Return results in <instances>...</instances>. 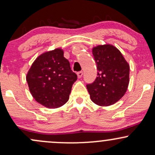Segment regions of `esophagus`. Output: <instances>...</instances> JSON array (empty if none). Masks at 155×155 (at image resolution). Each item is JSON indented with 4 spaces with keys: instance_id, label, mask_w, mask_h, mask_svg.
<instances>
[{
    "instance_id": "1",
    "label": "esophagus",
    "mask_w": 155,
    "mask_h": 155,
    "mask_svg": "<svg viewBox=\"0 0 155 155\" xmlns=\"http://www.w3.org/2000/svg\"><path fill=\"white\" fill-rule=\"evenodd\" d=\"M83 76V72L82 71H79L77 73V76L79 79H80V78H81V76Z\"/></svg>"
}]
</instances>
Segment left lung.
<instances>
[{
    "label": "left lung",
    "mask_w": 155,
    "mask_h": 155,
    "mask_svg": "<svg viewBox=\"0 0 155 155\" xmlns=\"http://www.w3.org/2000/svg\"><path fill=\"white\" fill-rule=\"evenodd\" d=\"M97 76L87 85L92 101L101 106L114 104L123 97L130 81V65L120 51L111 44L92 48Z\"/></svg>",
    "instance_id": "left-lung-1"
}]
</instances>
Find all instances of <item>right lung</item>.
<instances>
[{"instance_id": "add662e5", "label": "right lung", "mask_w": 155, "mask_h": 155, "mask_svg": "<svg viewBox=\"0 0 155 155\" xmlns=\"http://www.w3.org/2000/svg\"><path fill=\"white\" fill-rule=\"evenodd\" d=\"M77 76L64 58L60 48L40 54L26 76L28 87L36 102L48 108H57L68 101Z\"/></svg>"}]
</instances>
